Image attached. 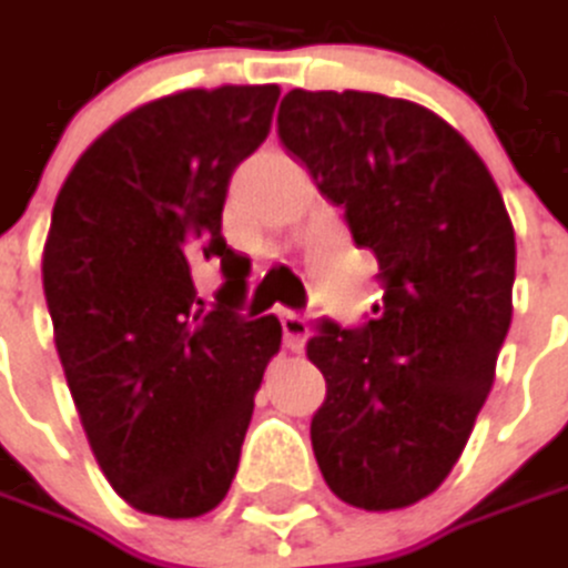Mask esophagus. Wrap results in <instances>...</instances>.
<instances>
[{
    "instance_id": "34e87169",
    "label": "esophagus",
    "mask_w": 568,
    "mask_h": 568,
    "mask_svg": "<svg viewBox=\"0 0 568 568\" xmlns=\"http://www.w3.org/2000/svg\"><path fill=\"white\" fill-rule=\"evenodd\" d=\"M277 316H281V329H284V345H287L291 352H301L306 343V336H310L306 320L301 313H294V310H281Z\"/></svg>"
}]
</instances>
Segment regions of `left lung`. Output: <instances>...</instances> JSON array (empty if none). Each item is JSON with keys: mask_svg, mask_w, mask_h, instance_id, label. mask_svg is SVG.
I'll list each match as a JSON object with an SVG mask.
<instances>
[{"mask_svg": "<svg viewBox=\"0 0 568 568\" xmlns=\"http://www.w3.org/2000/svg\"><path fill=\"white\" fill-rule=\"evenodd\" d=\"M277 135L343 206L385 287L362 326L323 320L306 343L326 378L313 456L345 505H417L459 463L510 326L501 190L449 122L382 93L291 90Z\"/></svg>", "mask_w": 568, "mask_h": 568, "instance_id": "8db88e82", "label": "left lung"}]
</instances>
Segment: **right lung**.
I'll list each match as a JSON object with an SVG mask.
<instances>
[{
  "label": "right lung",
  "mask_w": 568,
  "mask_h": 568,
  "mask_svg": "<svg viewBox=\"0 0 568 568\" xmlns=\"http://www.w3.org/2000/svg\"><path fill=\"white\" fill-rule=\"evenodd\" d=\"M281 90L220 87L144 102L63 181L44 297L67 387L102 475L135 510L200 517L235 478L274 316L239 313L252 262L223 239L232 171L267 139ZM221 262L217 304L192 267Z\"/></svg>",
  "instance_id": "add662e5"
}]
</instances>
